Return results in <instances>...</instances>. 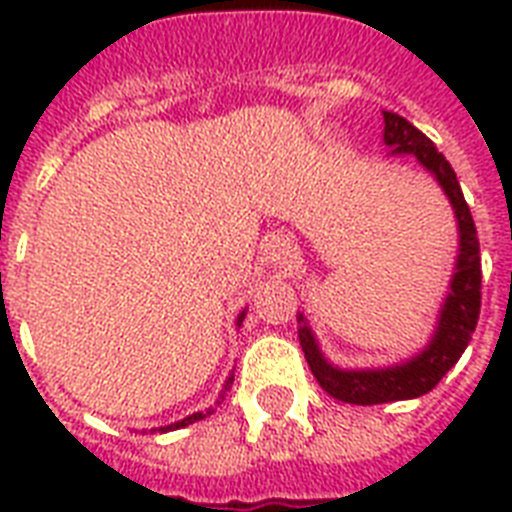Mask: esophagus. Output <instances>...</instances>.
<instances>
[{"mask_svg": "<svg viewBox=\"0 0 512 512\" xmlns=\"http://www.w3.org/2000/svg\"><path fill=\"white\" fill-rule=\"evenodd\" d=\"M287 252H289L287 244H284V241H281V239H276L271 244V257H273V260H284V257H287Z\"/></svg>", "mask_w": 512, "mask_h": 512, "instance_id": "1", "label": "esophagus"}]
</instances>
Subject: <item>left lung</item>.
<instances>
[{"mask_svg": "<svg viewBox=\"0 0 512 512\" xmlns=\"http://www.w3.org/2000/svg\"><path fill=\"white\" fill-rule=\"evenodd\" d=\"M385 143L393 146V154H412L417 162L436 175L441 188L452 201L454 215L460 223V257H457V273L452 279V292L446 297L441 321L436 335L420 356L406 361L393 369H377V372H342L324 361L319 345L313 340L311 329L305 327V319H297V337L303 345L305 361L311 366L313 377L329 396L345 404L374 406L390 404V401H406L420 398L436 388L444 380V374L452 369L468 348L470 335L476 332L478 313H481V252H478V233L473 215L465 196H462L460 180L454 175L452 164L433 146L428 135H422L404 116L385 111Z\"/></svg>", "mask_w": 512, "mask_h": 512, "instance_id": "8db88e82", "label": "left lung"}]
</instances>
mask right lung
I'll use <instances>...</instances> for the list:
<instances>
[{
  "label": "right lung",
  "instance_id": "obj_1",
  "mask_svg": "<svg viewBox=\"0 0 512 512\" xmlns=\"http://www.w3.org/2000/svg\"><path fill=\"white\" fill-rule=\"evenodd\" d=\"M241 321H244V313H241L239 316V327H241ZM233 380V377H231ZM225 388H228V385H225ZM207 414H212V412H199V414H191V417H185L183 422H177V425H170V428H185V425H191V422H196V420H204V417H207ZM167 428V430H170Z\"/></svg>",
  "mask_w": 512,
  "mask_h": 512
}]
</instances>
